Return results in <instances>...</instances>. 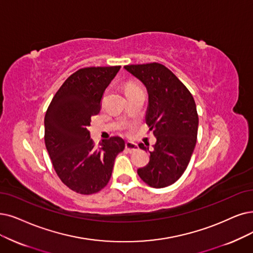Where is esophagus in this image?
I'll use <instances>...</instances> for the list:
<instances>
[{"instance_id": "esophagus-1", "label": "esophagus", "mask_w": 253, "mask_h": 253, "mask_svg": "<svg viewBox=\"0 0 253 253\" xmlns=\"http://www.w3.org/2000/svg\"><path fill=\"white\" fill-rule=\"evenodd\" d=\"M126 149L128 151L129 154L134 153V151L138 150V145L134 142H129V141H126Z\"/></svg>"}]
</instances>
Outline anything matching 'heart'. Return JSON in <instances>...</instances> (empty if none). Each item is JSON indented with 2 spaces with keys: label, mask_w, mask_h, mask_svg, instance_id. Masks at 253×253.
<instances>
[{
  "label": "heart",
  "mask_w": 253,
  "mask_h": 253,
  "mask_svg": "<svg viewBox=\"0 0 253 253\" xmlns=\"http://www.w3.org/2000/svg\"><path fill=\"white\" fill-rule=\"evenodd\" d=\"M139 88L137 85H135L134 83H128L126 87V91H128V90H133V89H137Z\"/></svg>",
  "instance_id": "b5f03b06"
}]
</instances>
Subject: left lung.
I'll use <instances>...</instances> for the list:
<instances>
[{"instance_id": "1", "label": "left lung", "mask_w": 253, "mask_h": 253, "mask_svg": "<svg viewBox=\"0 0 253 253\" xmlns=\"http://www.w3.org/2000/svg\"><path fill=\"white\" fill-rule=\"evenodd\" d=\"M125 69L147 90L145 120L157 139L148 164L137 172L150 187H168L183 175L195 148L198 115L194 98L164 65H126ZM139 147L148 149L143 143Z\"/></svg>"}]
</instances>
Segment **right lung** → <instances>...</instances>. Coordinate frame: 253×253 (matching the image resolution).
I'll return each mask as SVG.
<instances>
[{
	"instance_id": "right-lung-1",
	"label": "right lung",
	"mask_w": 253,
	"mask_h": 253,
	"mask_svg": "<svg viewBox=\"0 0 253 253\" xmlns=\"http://www.w3.org/2000/svg\"><path fill=\"white\" fill-rule=\"evenodd\" d=\"M121 66L87 67L70 76L53 97L44 117V141L56 173L80 194L102 190L126 143L118 136L95 147L88 126L100 111V100Z\"/></svg>"
}]
</instances>
